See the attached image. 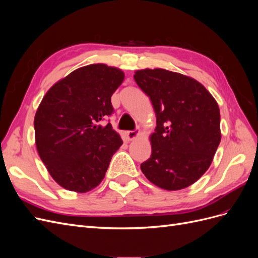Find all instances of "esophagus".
Instances as JSON below:
<instances>
[{
  "instance_id": "esophagus-1",
  "label": "esophagus",
  "mask_w": 258,
  "mask_h": 258,
  "mask_svg": "<svg viewBox=\"0 0 258 258\" xmlns=\"http://www.w3.org/2000/svg\"><path fill=\"white\" fill-rule=\"evenodd\" d=\"M124 136H126V139L128 140V141H132V140L137 139V138L140 136V131H138V130L127 131L126 134H124Z\"/></svg>"
}]
</instances>
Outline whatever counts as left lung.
Segmentation results:
<instances>
[{"label": "left lung", "mask_w": 258, "mask_h": 258, "mask_svg": "<svg viewBox=\"0 0 258 258\" xmlns=\"http://www.w3.org/2000/svg\"><path fill=\"white\" fill-rule=\"evenodd\" d=\"M134 77L156 114L142 172L162 189L186 188L206 173L221 142L216 100L192 77L165 69L138 70Z\"/></svg>", "instance_id": "left-lung-1"}]
</instances>
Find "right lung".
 Segmentation results:
<instances>
[{"label":"right lung","instance_id":"1","mask_svg":"<svg viewBox=\"0 0 258 258\" xmlns=\"http://www.w3.org/2000/svg\"><path fill=\"white\" fill-rule=\"evenodd\" d=\"M118 68L82 67L46 92L34 117L37 153L63 188L87 192L105 176L122 141L108 122L111 97L123 82Z\"/></svg>","mask_w":258,"mask_h":258}]
</instances>
